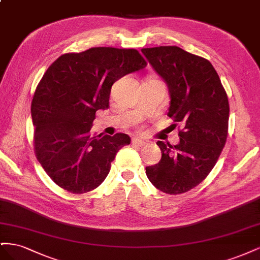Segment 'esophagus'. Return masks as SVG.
Returning a JSON list of instances; mask_svg holds the SVG:
<instances>
[{"label": "esophagus", "mask_w": 260, "mask_h": 260, "mask_svg": "<svg viewBox=\"0 0 260 260\" xmlns=\"http://www.w3.org/2000/svg\"><path fill=\"white\" fill-rule=\"evenodd\" d=\"M132 144L133 145H137V146H144L146 144V142H145V141H143V140L139 139V138H133L132 139Z\"/></svg>", "instance_id": "obj_1"}]
</instances>
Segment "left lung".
Returning a JSON list of instances; mask_svg holds the SVG:
<instances>
[{
    "label": "left lung",
    "mask_w": 260,
    "mask_h": 260,
    "mask_svg": "<svg viewBox=\"0 0 260 260\" xmlns=\"http://www.w3.org/2000/svg\"><path fill=\"white\" fill-rule=\"evenodd\" d=\"M141 51L168 85V116L183 125L179 144L157 142L161 159L145 168L146 176L164 193H185L208 176L224 147L230 112L226 92L206 58L178 46Z\"/></svg>",
    "instance_id": "obj_1"
}]
</instances>
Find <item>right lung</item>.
Segmentation results:
<instances>
[{
	"mask_svg": "<svg viewBox=\"0 0 260 260\" xmlns=\"http://www.w3.org/2000/svg\"><path fill=\"white\" fill-rule=\"evenodd\" d=\"M147 65L135 49L91 48L62 54L48 68L31 102L37 159L64 190L82 194L107 177L124 133L91 137L99 109L109 107L114 82Z\"/></svg>",
	"mask_w": 260,
	"mask_h": 260,
	"instance_id": "1",
	"label": "right lung"
}]
</instances>
